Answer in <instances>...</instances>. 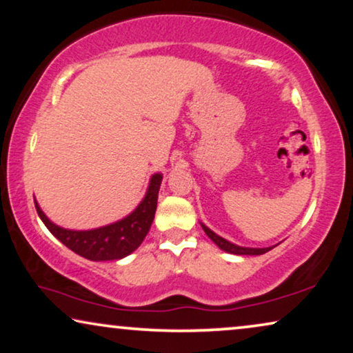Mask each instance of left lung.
Returning a JSON list of instances; mask_svg holds the SVG:
<instances>
[{
    "instance_id": "1",
    "label": "left lung",
    "mask_w": 353,
    "mask_h": 353,
    "mask_svg": "<svg viewBox=\"0 0 353 353\" xmlns=\"http://www.w3.org/2000/svg\"><path fill=\"white\" fill-rule=\"evenodd\" d=\"M202 226V229L203 231H205V234L208 237H210L214 243L218 245L219 248L221 250H224V252H228V253H232V254H263V253H265V252H269V250H272L274 247H268V248H247V247H239V245H236V243H231L229 242V240H226V239H223V237H219L218 234H214L212 229H208L205 224H201Z\"/></svg>"
}]
</instances>
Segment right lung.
<instances>
[{"instance_id":"1","label":"right lung","mask_w":353,"mask_h":353,"mask_svg":"<svg viewBox=\"0 0 353 353\" xmlns=\"http://www.w3.org/2000/svg\"><path fill=\"white\" fill-rule=\"evenodd\" d=\"M161 183L162 175L154 173L151 176L145 199L129 216L108 224V226L90 229V231H71V229L60 228L46 216L37 201H34V207H37V212L46 228L65 247L90 261H113V259H121L135 252L145 240L152 219H154Z\"/></svg>"}]
</instances>
